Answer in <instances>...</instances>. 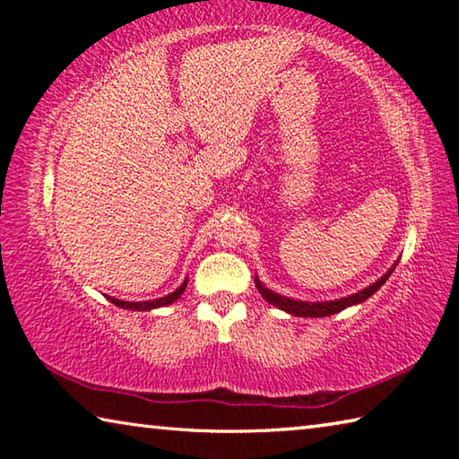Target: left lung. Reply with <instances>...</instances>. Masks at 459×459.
<instances>
[{
  "instance_id": "left-lung-1",
  "label": "left lung",
  "mask_w": 459,
  "mask_h": 459,
  "mask_svg": "<svg viewBox=\"0 0 459 459\" xmlns=\"http://www.w3.org/2000/svg\"><path fill=\"white\" fill-rule=\"evenodd\" d=\"M397 267V263L386 271V273L377 279L375 283L364 287L359 293H352V295H346V298H340V299H330V301H301V299H291L287 298V295L281 293H275L273 290H269V287L263 285L261 279L255 275V285H257L259 293L263 295V299L269 301L271 306H275L279 309H283V312L291 314V316H298V317H325V316H332V314H338L342 309L346 307H352V306H359L362 301H367L372 293H377L380 287L385 285V281L391 273Z\"/></svg>"
}]
</instances>
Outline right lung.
Here are the masks:
<instances>
[{"instance_id":"1","label":"right lung","mask_w":459,"mask_h":459,"mask_svg":"<svg viewBox=\"0 0 459 459\" xmlns=\"http://www.w3.org/2000/svg\"><path fill=\"white\" fill-rule=\"evenodd\" d=\"M186 285H188V277L184 279L182 285L178 287L176 291L164 295V298H158V299H147V301H123V299H117V298H111V295H107V299L111 301V304H115L117 307H123V309H131V312H152V309L155 307H164V306H169L174 304L176 299H180V295L184 293Z\"/></svg>"}]
</instances>
